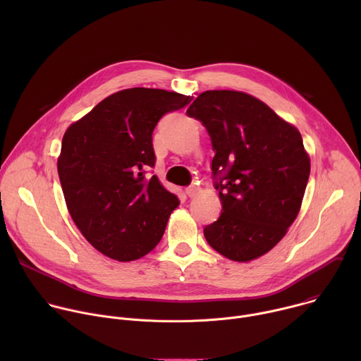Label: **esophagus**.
I'll return each mask as SVG.
<instances>
[{
    "label": "esophagus",
    "mask_w": 361,
    "mask_h": 361,
    "mask_svg": "<svg viewBox=\"0 0 361 361\" xmlns=\"http://www.w3.org/2000/svg\"><path fill=\"white\" fill-rule=\"evenodd\" d=\"M197 191H198V188L192 184V185H188L187 188H185V194L188 195V197H194L195 194H197Z\"/></svg>",
    "instance_id": "1"
}]
</instances>
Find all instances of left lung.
<instances>
[{"instance_id":"left-lung-1","label":"left lung","mask_w":361,"mask_h":361,"mask_svg":"<svg viewBox=\"0 0 361 361\" xmlns=\"http://www.w3.org/2000/svg\"><path fill=\"white\" fill-rule=\"evenodd\" d=\"M187 116L210 135L214 188L223 205L204 237L233 262L254 260L286 235L300 212L310 176L301 134L240 91L201 92Z\"/></svg>"}]
</instances>
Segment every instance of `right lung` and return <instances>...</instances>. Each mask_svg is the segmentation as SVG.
Returning <instances> with one entry per match:
<instances>
[{
    "instance_id": "add662e5",
    "label": "right lung",
    "mask_w": 361,
    "mask_h": 361,
    "mask_svg": "<svg viewBox=\"0 0 361 361\" xmlns=\"http://www.w3.org/2000/svg\"><path fill=\"white\" fill-rule=\"evenodd\" d=\"M190 95L159 88H128L102 99L63 137L59 177L71 219L99 252L131 262L161 240L180 204L157 176L152 131Z\"/></svg>"
}]
</instances>
